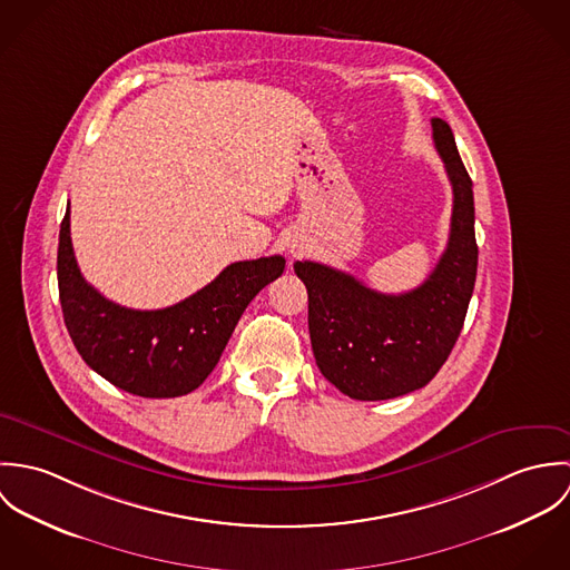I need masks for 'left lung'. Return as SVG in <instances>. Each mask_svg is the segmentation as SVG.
<instances>
[{
	"instance_id": "1",
	"label": "left lung",
	"mask_w": 570,
	"mask_h": 570,
	"mask_svg": "<svg viewBox=\"0 0 570 570\" xmlns=\"http://www.w3.org/2000/svg\"><path fill=\"white\" fill-rule=\"evenodd\" d=\"M432 138L454 204L448 247L416 289L380 294L323 263H294L309 296L316 364L351 400L380 402L423 389L445 364L465 323L479 265L472 179L445 120L432 118Z\"/></svg>"
}]
</instances>
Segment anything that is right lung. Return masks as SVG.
<instances>
[{"label": "right lung", "mask_w": 570, "mask_h": 570, "mask_svg": "<svg viewBox=\"0 0 570 570\" xmlns=\"http://www.w3.org/2000/svg\"><path fill=\"white\" fill-rule=\"evenodd\" d=\"M283 269L278 254L239 261L181 303L140 312L107 301L82 278L70 239V206L59 233V298L77 351L100 377L149 400L195 391L217 366L249 301Z\"/></svg>", "instance_id": "add662e5"}]
</instances>
